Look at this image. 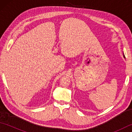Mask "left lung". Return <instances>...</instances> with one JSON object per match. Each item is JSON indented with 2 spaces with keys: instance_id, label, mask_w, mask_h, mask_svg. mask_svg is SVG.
I'll return each mask as SVG.
<instances>
[{
  "instance_id": "left-lung-1",
  "label": "left lung",
  "mask_w": 132,
  "mask_h": 132,
  "mask_svg": "<svg viewBox=\"0 0 132 132\" xmlns=\"http://www.w3.org/2000/svg\"><path fill=\"white\" fill-rule=\"evenodd\" d=\"M124 58H125V56H124Z\"/></svg>"
}]
</instances>
